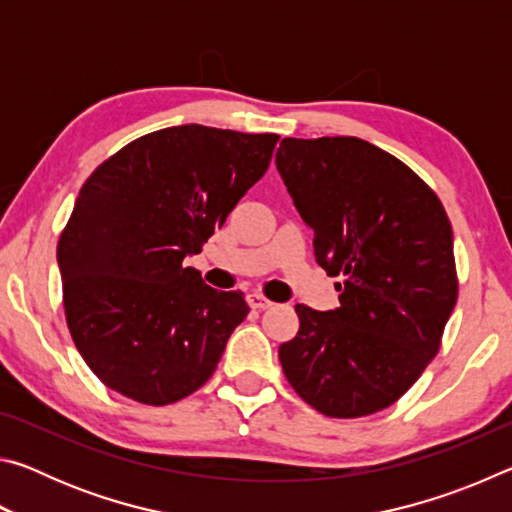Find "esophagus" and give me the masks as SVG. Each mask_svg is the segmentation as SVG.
Masks as SVG:
<instances>
[{
  "mask_svg": "<svg viewBox=\"0 0 512 512\" xmlns=\"http://www.w3.org/2000/svg\"><path fill=\"white\" fill-rule=\"evenodd\" d=\"M248 305L253 307V309H257V311H264V309H271L273 302L268 300V298H264L262 293H250V296H248Z\"/></svg>",
  "mask_w": 512,
  "mask_h": 512,
  "instance_id": "esophagus-1",
  "label": "esophagus"
}]
</instances>
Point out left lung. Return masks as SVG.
I'll use <instances>...</instances> for the list:
<instances>
[{"instance_id": "8db88e82", "label": "left lung", "mask_w": 512, "mask_h": 512, "mask_svg": "<svg viewBox=\"0 0 512 512\" xmlns=\"http://www.w3.org/2000/svg\"><path fill=\"white\" fill-rule=\"evenodd\" d=\"M277 171L314 230L316 262L341 305H296L280 363L302 400L329 418L377 413L436 357L458 282L452 223L422 178L359 137H284Z\"/></svg>"}]
</instances>
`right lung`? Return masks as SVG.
I'll list each match as a JSON object with an SVG mask.
<instances>
[{
    "mask_svg": "<svg viewBox=\"0 0 512 512\" xmlns=\"http://www.w3.org/2000/svg\"><path fill=\"white\" fill-rule=\"evenodd\" d=\"M280 135L162 128L85 180L58 241L69 334L90 370L135 402H178L212 377L248 316L185 266L268 169Z\"/></svg>",
    "mask_w": 512,
    "mask_h": 512,
    "instance_id": "1",
    "label": "right lung"
}]
</instances>
